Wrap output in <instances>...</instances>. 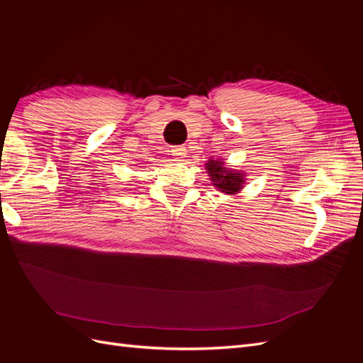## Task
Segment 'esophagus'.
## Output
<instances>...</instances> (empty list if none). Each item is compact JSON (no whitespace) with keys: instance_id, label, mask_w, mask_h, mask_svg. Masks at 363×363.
Segmentation results:
<instances>
[{"instance_id":"obj_1","label":"esophagus","mask_w":363,"mask_h":363,"mask_svg":"<svg viewBox=\"0 0 363 363\" xmlns=\"http://www.w3.org/2000/svg\"><path fill=\"white\" fill-rule=\"evenodd\" d=\"M171 155L174 156V159H183L184 156H186V148L184 147H182V145H179V147H172L171 148Z\"/></svg>"}]
</instances>
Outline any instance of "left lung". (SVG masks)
<instances>
[{
  "instance_id": "obj_1",
  "label": "left lung",
  "mask_w": 363,
  "mask_h": 363,
  "mask_svg": "<svg viewBox=\"0 0 363 363\" xmlns=\"http://www.w3.org/2000/svg\"><path fill=\"white\" fill-rule=\"evenodd\" d=\"M204 168L216 191L233 196L244 189L247 174L244 171L228 168L224 159L211 157L204 163Z\"/></svg>"
}]
</instances>
